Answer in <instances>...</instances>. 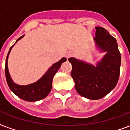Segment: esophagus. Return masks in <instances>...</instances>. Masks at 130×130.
Here are the masks:
<instances>
[{
  "mask_svg": "<svg viewBox=\"0 0 130 130\" xmlns=\"http://www.w3.org/2000/svg\"><path fill=\"white\" fill-rule=\"evenodd\" d=\"M73 55H74L73 52H70V51H69V52H66V54H65V57H66L67 59H69V58L71 57Z\"/></svg>",
  "mask_w": 130,
  "mask_h": 130,
  "instance_id": "1",
  "label": "esophagus"
}]
</instances>
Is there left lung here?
<instances>
[{
    "mask_svg": "<svg viewBox=\"0 0 130 130\" xmlns=\"http://www.w3.org/2000/svg\"><path fill=\"white\" fill-rule=\"evenodd\" d=\"M94 40L106 54L97 66L69 58L72 65L71 76L76 91L81 96L98 100L108 95L118 83L121 64V55L115 37L103 27H96Z\"/></svg>",
    "mask_w": 130,
    "mask_h": 130,
    "instance_id": "left-lung-1",
    "label": "left lung"
}]
</instances>
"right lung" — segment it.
Masks as SVG:
<instances>
[{
	"label": "right lung",
	"instance_id": "1",
	"mask_svg": "<svg viewBox=\"0 0 130 130\" xmlns=\"http://www.w3.org/2000/svg\"><path fill=\"white\" fill-rule=\"evenodd\" d=\"M23 36L24 35L19 37L18 39H17V42L20 39H21ZM14 45H12L10 47L7 57H6V61H5V78H6V80H7L9 88L17 96L22 98V100L27 101H37L42 100L46 97L48 94L50 93L52 87V80H53L54 76L57 72V71L59 70L62 63L67 61V59L62 58L58 62L54 63L49 69V70L46 71V74L35 83L29 84L27 86H19L12 81L9 74L8 68V55L10 52V50Z\"/></svg>",
	"mask_w": 130,
	"mask_h": 130
}]
</instances>
